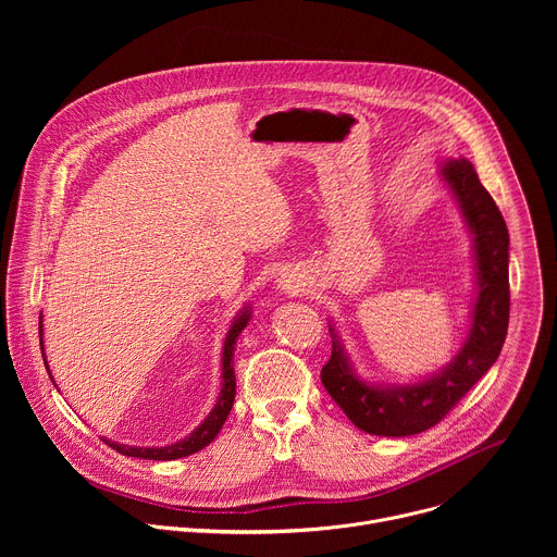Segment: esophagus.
Masks as SVG:
<instances>
[{"mask_svg": "<svg viewBox=\"0 0 557 557\" xmlns=\"http://www.w3.org/2000/svg\"><path fill=\"white\" fill-rule=\"evenodd\" d=\"M297 284H299V282H295V280H293V275H282V277L277 280V286H280L282 290H286V293L297 290V288H299Z\"/></svg>", "mask_w": 557, "mask_h": 557, "instance_id": "obj_1", "label": "esophagus"}]
</instances>
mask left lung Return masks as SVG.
<instances>
[{"label": "left lung", "mask_w": 557, "mask_h": 557, "mask_svg": "<svg viewBox=\"0 0 557 557\" xmlns=\"http://www.w3.org/2000/svg\"><path fill=\"white\" fill-rule=\"evenodd\" d=\"M473 240L475 299L469 333L456 357L432 376L406 385L361 379L331 324L333 352L322 383L344 414L376 436H412L434 428L496 363L509 326V231L500 209L467 158L441 165Z\"/></svg>", "instance_id": "obj_1"}]
</instances>
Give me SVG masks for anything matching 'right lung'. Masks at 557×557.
<instances>
[{"mask_svg":"<svg viewBox=\"0 0 557 557\" xmlns=\"http://www.w3.org/2000/svg\"><path fill=\"white\" fill-rule=\"evenodd\" d=\"M249 320H251L249 306L237 312V317L233 320V324L226 333V339H224V348H222V387H220V394H218V401H215L213 410L209 412V417L189 436H185L183 441L172 443L168 447H129V445H121V443H114V441H108V438H103V441L123 456H134V458H145V460H176V458L191 456V454L200 451L202 447H207L218 436V432L222 430V425H224V421H226V417L233 408V399H235L233 352H235L237 335H240L247 329ZM41 331L44 329H41V317H39V344H41V350H44ZM44 363H46V355H44ZM46 370L50 374L48 366H46Z\"/></svg>","mask_w":557,"mask_h":557,"instance_id":"obj_1","label":"right lung"}]
</instances>
